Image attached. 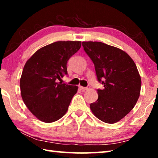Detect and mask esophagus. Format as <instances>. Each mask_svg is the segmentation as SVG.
Instances as JSON below:
<instances>
[{
	"label": "esophagus",
	"mask_w": 158,
	"mask_h": 158,
	"mask_svg": "<svg viewBox=\"0 0 158 158\" xmlns=\"http://www.w3.org/2000/svg\"><path fill=\"white\" fill-rule=\"evenodd\" d=\"M79 89H81V90H85L89 89V87H83V86H81V85H80Z\"/></svg>",
	"instance_id": "esophagus-1"
}]
</instances>
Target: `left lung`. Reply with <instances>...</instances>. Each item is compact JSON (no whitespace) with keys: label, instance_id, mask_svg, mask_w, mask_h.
<instances>
[{"label":"left lung","instance_id":"left-lung-1","mask_svg":"<svg viewBox=\"0 0 158 158\" xmlns=\"http://www.w3.org/2000/svg\"><path fill=\"white\" fill-rule=\"evenodd\" d=\"M85 53L94 63L98 81V99L90 105L95 116L115 123L134 108L140 95L141 80L136 64L123 50L100 42H83Z\"/></svg>","mask_w":158,"mask_h":158}]
</instances>
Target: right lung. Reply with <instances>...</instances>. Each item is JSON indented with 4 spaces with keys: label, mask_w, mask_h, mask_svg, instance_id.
<instances>
[{
    "label": "right lung",
    "mask_w": 158,
    "mask_h": 158,
    "mask_svg": "<svg viewBox=\"0 0 158 158\" xmlns=\"http://www.w3.org/2000/svg\"><path fill=\"white\" fill-rule=\"evenodd\" d=\"M81 41H58L40 48L26 61L20 79L23 102L37 119L53 123L68 111L78 86L58 82L68 74L67 63Z\"/></svg>",
    "instance_id": "right-lung-1"
}]
</instances>
